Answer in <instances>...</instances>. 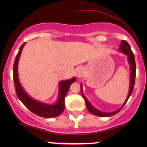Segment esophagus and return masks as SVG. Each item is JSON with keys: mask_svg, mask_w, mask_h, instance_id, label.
Here are the masks:
<instances>
[{"mask_svg": "<svg viewBox=\"0 0 147 147\" xmlns=\"http://www.w3.org/2000/svg\"><path fill=\"white\" fill-rule=\"evenodd\" d=\"M84 75V69L83 68H78L75 71V75L78 78H80Z\"/></svg>", "mask_w": 147, "mask_h": 147, "instance_id": "esophagus-1", "label": "esophagus"}]
</instances>
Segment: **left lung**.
Segmentation results:
<instances>
[{
  "label": "left lung",
  "instance_id": "8db88e82",
  "mask_svg": "<svg viewBox=\"0 0 147 147\" xmlns=\"http://www.w3.org/2000/svg\"><path fill=\"white\" fill-rule=\"evenodd\" d=\"M118 52H121V53L124 54L127 57V61L128 63H129V68H130V85H129V93H128L127 97H126L125 102H124V104H122V106L119 108L117 110L113 111V112H110V113H106L103 112L98 110L97 109H96L95 107H94L92 104H90V102L88 100V99L85 97L84 92H83V86H82V84H81V93H82V97L84 99L86 102V105L87 109L88 110L89 112L90 113L95 115L96 116H99V117H110V116H113L114 115L117 114V113H119V111L122 110V109L124 107V106L125 105L126 102L128 101V99L130 97V96L132 94L133 88H134V84H135V79H136V61H135V57L133 55L132 50H131V47L129 43H127L126 41H123L122 40L121 42V44L119 45V49H118Z\"/></svg>",
  "mask_w": 147,
  "mask_h": 147
}]
</instances>
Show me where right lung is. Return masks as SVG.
Masks as SVG:
<instances>
[{
	"label": "right lung",
	"instance_id": "right-lung-1",
	"mask_svg": "<svg viewBox=\"0 0 147 147\" xmlns=\"http://www.w3.org/2000/svg\"><path fill=\"white\" fill-rule=\"evenodd\" d=\"M25 43H23L21 48H19L18 52L15 59L14 67H13V78L16 89V95L18 99L21 100L24 105L28 108L30 111L34 114L43 117H55L59 116L63 113L65 109V95L68 93L70 85L76 82L75 77L68 80H62L59 83V93L56 102L54 104H45L41 101L32 98L28 95L25 90L22 87L21 82L18 77V65L21 57L22 50Z\"/></svg>",
	"mask_w": 147,
	"mask_h": 147
}]
</instances>
